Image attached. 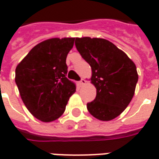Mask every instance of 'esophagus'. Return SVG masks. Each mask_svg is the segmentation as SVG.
Returning a JSON list of instances; mask_svg holds the SVG:
<instances>
[{"mask_svg":"<svg viewBox=\"0 0 159 159\" xmlns=\"http://www.w3.org/2000/svg\"><path fill=\"white\" fill-rule=\"evenodd\" d=\"M85 83H86V80H84V79H81L80 81V85H84Z\"/></svg>","mask_w":159,"mask_h":159,"instance_id":"obj_1","label":"esophagus"}]
</instances>
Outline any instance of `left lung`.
<instances>
[{"mask_svg":"<svg viewBox=\"0 0 159 159\" xmlns=\"http://www.w3.org/2000/svg\"><path fill=\"white\" fill-rule=\"evenodd\" d=\"M75 46L92 70L96 97L89 112L102 121L118 117L133 99L139 75L135 64L110 41L101 38H76Z\"/></svg>","mask_w":159,"mask_h":159,"instance_id":"1","label":"left lung"}]
</instances>
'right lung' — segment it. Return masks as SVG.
I'll return each mask as SVG.
<instances>
[{"mask_svg":"<svg viewBox=\"0 0 159 159\" xmlns=\"http://www.w3.org/2000/svg\"><path fill=\"white\" fill-rule=\"evenodd\" d=\"M75 38H52L33 47L16 69V84L23 103L33 116L51 122L66 110L75 92L73 81L66 77V57Z\"/></svg>","mask_w":159,"mask_h":159,"instance_id":"1","label":"right lung"}]
</instances>
